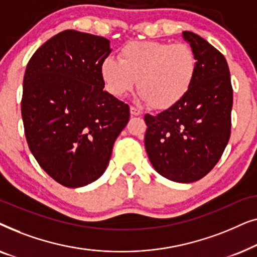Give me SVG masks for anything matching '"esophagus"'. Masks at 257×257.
Wrapping results in <instances>:
<instances>
[{"mask_svg": "<svg viewBox=\"0 0 257 257\" xmlns=\"http://www.w3.org/2000/svg\"><path fill=\"white\" fill-rule=\"evenodd\" d=\"M130 113H131V115H140L142 114V111L138 110V108L135 106H131L130 107Z\"/></svg>", "mask_w": 257, "mask_h": 257, "instance_id": "34e87169", "label": "esophagus"}]
</instances>
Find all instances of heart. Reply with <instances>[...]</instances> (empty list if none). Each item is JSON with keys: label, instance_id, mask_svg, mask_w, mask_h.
<instances>
[{"label": "heart", "instance_id": "b5f03b06", "mask_svg": "<svg viewBox=\"0 0 257 257\" xmlns=\"http://www.w3.org/2000/svg\"><path fill=\"white\" fill-rule=\"evenodd\" d=\"M198 66L195 52L188 44L136 41L119 50V59L105 58L100 76L112 96H125L137 80L140 100L156 110H170L189 93Z\"/></svg>", "mask_w": 257, "mask_h": 257}]
</instances>
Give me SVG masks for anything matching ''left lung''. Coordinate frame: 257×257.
<instances>
[{
    "mask_svg": "<svg viewBox=\"0 0 257 257\" xmlns=\"http://www.w3.org/2000/svg\"><path fill=\"white\" fill-rule=\"evenodd\" d=\"M182 37L198 58L195 82L177 106L145 114V149L158 173L175 182L198 181L217 164L230 137L233 89L224 56L191 31Z\"/></svg>",
    "mask_w": 257,
    "mask_h": 257,
    "instance_id": "obj_1",
    "label": "left lung"
}]
</instances>
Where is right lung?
Wrapping results in <instances>:
<instances>
[{
	"mask_svg": "<svg viewBox=\"0 0 257 257\" xmlns=\"http://www.w3.org/2000/svg\"><path fill=\"white\" fill-rule=\"evenodd\" d=\"M111 51L107 38L64 30L27 65L21 111L28 145L65 187H83L103 175L128 121V105L104 91L100 64Z\"/></svg>",
	"mask_w": 257,
	"mask_h": 257,
	"instance_id": "1",
	"label": "right lung"
}]
</instances>
